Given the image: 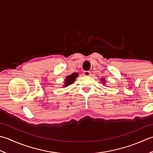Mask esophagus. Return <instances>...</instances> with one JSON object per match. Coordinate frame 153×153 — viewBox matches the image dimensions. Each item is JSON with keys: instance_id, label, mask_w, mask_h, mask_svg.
<instances>
[{"instance_id": "1", "label": "esophagus", "mask_w": 153, "mask_h": 153, "mask_svg": "<svg viewBox=\"0 0 153 153\" xmlns=\"http://www.w3.org/2000/svg\"><path fill=\"white\" fill-rule=\"evenodd\" d=\"M83 75H85L86 76H88L90 75V72L88 71H85L83 72Z\"/></svg>"}]
</instances>
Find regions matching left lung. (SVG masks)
<instances>
[{"label": "left lung", "instance_id": "left-lung-1", "mask_svg": "<svg viewBox=\"0 0 153 153\" xmlns=\"http://www.w3.org/2000/svg\"><path fill=\"white\" fill-rule=\"evenodd\" d=\"M101 80H102V83H105V79H102Z\"/></svg>", "mask_w": 153, "mask_h": 153}]
</instances>
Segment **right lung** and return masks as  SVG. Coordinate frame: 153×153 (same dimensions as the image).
Here are the masks:
<instances>
[{
  "label": "right lung",
  "mask_w": 153,
  "mask_h": 153,
  "mask_svg": "<svg viewBox=\"0 0 153 153\" xmlns=\"http://www.w3.org/2000/svg\"><path fill=\"white\" fill-rule=\"evenodd\" d=\"M78 76H79V74L76 73H73V74H71V75L67 76L66 77V79H65V85H64L63 87H66L68 85H71V84H73Z\"/></svg>",
  "instance_id": "1"
}]
</instances>
